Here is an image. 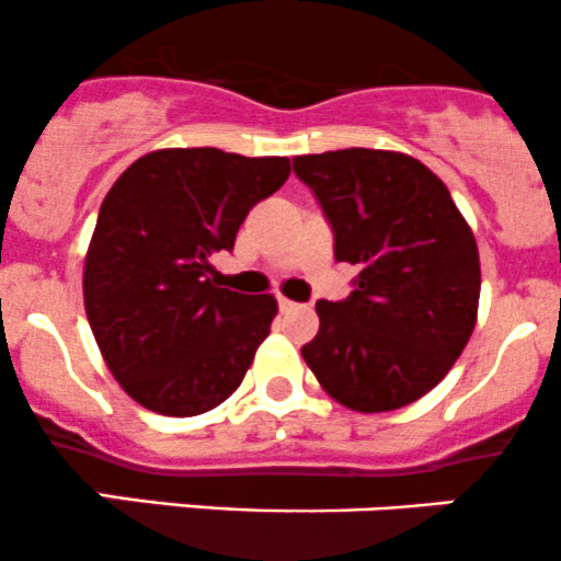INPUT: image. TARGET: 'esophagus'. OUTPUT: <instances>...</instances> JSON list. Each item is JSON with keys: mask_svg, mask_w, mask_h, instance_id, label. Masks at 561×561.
Returning a JSON list of instances; mask_svg holds the SVG:
<instances>
[{"mask_svg": "<svg viewBox=\"0 0 561 561\" xmlns=\"http://www.w3.org/2000/svg\"><path fill=\"white\" fill-rule=\"evenodd\" d=\"M278 307H280V312H291V310H297V302H291V299H286V297H278Z\"/></svg>", "mask_w": 561, "mask_h": 561, "instance_id": "obj_1", "label": "esophagus"}]
</instances>
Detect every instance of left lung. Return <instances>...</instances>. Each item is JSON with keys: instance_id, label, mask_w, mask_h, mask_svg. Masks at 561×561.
<instances>
[{"instance_id": "1", "label": "left lung", "mask_w": 561, "mask_h": 561, "mask_svg": "<svg viewBox=\"0 0 561 561\" xmlns=\"http://www.w3.org/2000/svg\"><path fill=\"white\" fill-rule=\"evenodd\" d=\"M334 230L336 262L358 264L351 297L316 305L302 358L331 399L390 412L436 388L471 340L479 249L447 184L385 149L294 158Z\"/></svg>"}]
</instances>
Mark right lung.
I'll return each mask as SVG.
<instances>
[{
	"label": "right lung",
	"instance_id": "obj_1",
	"mask_svg": "<svg viewBox=\"0 0 561 561\" xmlns=\"http://www.w3.org/2000/svg\"><path fill=\"white\" fill-rule=\"evenodd\" d=\"M288 158L214 147L138 158L104 197L82 275L85 312L106 366L130 399L195 417L230 399L278 302L208 278L259 201L280 190Z\"/></svg>",
	"mask_w": 561,
	"mask_h": 561
}]
</instances>
